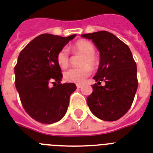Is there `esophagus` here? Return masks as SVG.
I'll return each instance as SVG.
<instances>
[{
  "instance_id": "esophagus-1",
  "label": "esophagus",
  "mask_w": 153,
  "mask_h": 153,
  "mask_svg": "<svg viewBox=\"0 0 153 153\" xmlns=\"http://www.w3.org/2000/svg\"><path fill=\"white\" fill-rule=\"evenodd\" d=\"M76 86H77V88H81L82 85H81V84H76Z\"/></svg>"
}]
</instances>
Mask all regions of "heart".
Segmentation results:
<instances>
[{
	"instance_id": "heart-1",
	"label": "heart",
	"mask_w": 153,
	"mask_h": 153,
	"mask_svg": "<svg viewBox=\"0 0 153 153\" xmlns=\"http://www.w3.org/2000/svg\"><path fill=\"white\" fill-rule=\"evenodd\" d=\"M71 50L74 53L82 54L83 57L80 61V65L78 68H71L64 74L65 81L69 82L82 83L85 79L92 73V68H96L98 65V59L95 53L94 44L89 41H78L71 46ZM56 60L59 67L66 68L70 63V55L66 48H62L56 56Z\"/></svg>"
}]
</instances>
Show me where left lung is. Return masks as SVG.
I'll return each instance as SVG.
<instances>
[{"mask_svg": "<svg viewBox=\"0 0 153 153\" xmlns=\"http://www.w3.org/2000/svg\"><path fill=\"white\" fill-rule=\"evenodd\" d=\"M100 51L99 68L87 104L95 116L105 121L123 117L132 105L138 81L137 65L127 45L111 33L98 31L82 34ZM101 81L105 85L100 86Z\"/></svg>", "mask_w": 153, "mask_h": 153, "instance_id": "obj_1", "label": "left lung"}]
</instances>
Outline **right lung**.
I'll return each instance as SVG.
<instances>
[{"label":"right lung","mask_w":153,"mask_h":153,"mask_svg":"<svg viewBox=\"0 0 153 153\" xmlns=\"http://www.w3.org/2000/svg\"><path fill=\"white\" fill-rule=\"evenodd\" d=\"M75 34L63 38L43 33L21 51L15 66V85L23 108L36 121L45 124L64 117L76 85L60 82L63 74L57 63L59 51ZM53 84L49 88L50 83Z\"/></svg>","instance_id":"obj_1"}]
</instances>
